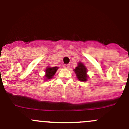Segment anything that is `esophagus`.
<instances>
[{
  "instance_id": "obj_1",
  "label": "esophagus",
  "mask_w": 129,
  "mask_h": 129,
  "mask_svg": "<svg viewBox=\"0 0 129 129\" xmlns=\"http://www.w3.org/2000/svg\"><path fill=\"white\" fill-rule=\"evenodd\" d=\"M63 68H65V69H69V65H63Z\"/></svg>"
}]
</instances>
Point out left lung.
Instances as JSON below:
<instances>
[{
	"instance_id": "8db88e82",
	"label": "left lung",
	"mask_w": 129,
	"mask_h": 129,
	"mask_svg": "<svg viewBox=\"0 0 129 129\" xmlns=\"http://www.w3.org/2000/svg\"><path fill=\"white\" fill-rule=\"evenodd\" d=\"M74 72L76 74L77 79L80 81H86L87 79V68L81 62L78 63V66L75 67Z\"/></svg>"
}]
</instances>
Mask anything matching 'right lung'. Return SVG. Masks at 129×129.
Listing matches in <instances>:
<instances>
[{
  "label": "right lung",
  "mask_w": 129,
  "mask_h": 129,
  "mask_svg": "<svg viewBox=\"0 0 129 129\" xmlns=\"http://www.w3.org/2000/svg\"><path fill=\"white\" fill-rule=\"evenodd\" d=\"M57 69H58V67H48V68H47V69L45 70V73H46V75H45V77L46 78L45 79H52V77L55 75Z\"/></svg>",
  "instance_id": "1"
}]
</instances>
